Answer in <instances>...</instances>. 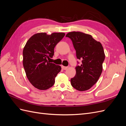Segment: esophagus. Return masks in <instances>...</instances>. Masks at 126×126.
<instances>
[{
  "mask_svg": "<svg viewBox=\"0 0 126 126\" xmlns=\"http://www.w3.org/2000/svg\"><path fill=\"white\" fill-rule=\"evenodd\" d=\"M62 69H63V70H66L68 69V67H65V66H62Z\"/></svg>",
  "mask_w": 126,
  "mask_h": 126,
  "instance_id": "obj_1",
  "label": "esophagus"
}]
</instances>
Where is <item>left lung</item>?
<instances>
[{
  "label": "left lung",
  "mask_w": 126,
  "mask_h": 126,
  "mask_svg": "<svg viewBox=\"0 0 126 126\" xmlns=\"http://www.w3.org/2000/svg\"><path fill=\"white\" fill-rule=\"evenodd\" d=\"M73 43L76 56L82 60L81 65L76 67V74L71 79V85L79 91L91 88L99 78L102 71V63L105 55L101 44L92 36L80 32H68Z\"/></svg>",
  "instance_id": "1"
}]
</instances>
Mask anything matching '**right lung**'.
Segmentation results:
<instances>
[{"label":"right lung","instance_id":"add662e5","mask_svg":"<svg viewBox=\"0 0 126 126\" xmlns=\"http://www.w3.org/2000/svg\"><path fill=\"white\" fill-rule=\"evenodd\" d=\"M65 35L64 32L37 33L32 36L23 49V66L29 82L36 88L46 90L54 85L61 66L48 60L54 54L57 44Z\"/></svg>","mask_w":126,"mask_h":126}]
</instances>
